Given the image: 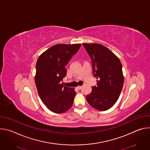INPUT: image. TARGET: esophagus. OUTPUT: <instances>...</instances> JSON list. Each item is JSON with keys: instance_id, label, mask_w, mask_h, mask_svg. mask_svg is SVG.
<instances>
[{"instance_id": "obj_1", "label": "esophagus", "mask_w": 150, "mask_h": 150, "mask_svg": "<svg viewBox=\"0 0 150 150\" xmlns=\"http://www.w3.org/2000/svg\"><path fill=\"white\" fill-rule=\"evenodd\" d=\"M82 86H78V87H76V88L78 89V90H81V89L82 88Z\"/></svg>"}]
</instances>
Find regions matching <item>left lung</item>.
I'll return each instance as SVG.
<instances>
[{
    "label": "left lung",
    "mask_w": 150,
    "mask_h": 150,
    "mask_svg": "<svg viewBox=\"0 0 150 150\" xmlns=\"http://www.w3.org/2000/svg\"><path fill=\"white\" fill-rule=\"evenodd\" d=\"M91 57L94 76L98 79L86 96L92 108L100 111L109 109L116 103L123 85L124 76L119 59L108 47L97 43H83Z\"/></svg>",
    "instance_id": "left-lung-1"
}]
</instances>
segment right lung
<instances>
[{
  "label": "right lung",
  "mask_w": 150,
  "mask_h": 150,
  "mask_svg": "<svg viewBox=\"0 0 150 150\" xmlns=\"http://www.w3.org/2000/svg\"><path fill=\"white\" fill-rule=\"evenodd\" d=\"M81 44H58L42 53L36 63L35 82L38 95L52 112L62 113L73 104L76 92L74 88L63 86L67 75L65 66L79 50Z\"/></svg>",
  "instance_id": "1"
}]
</instances>
